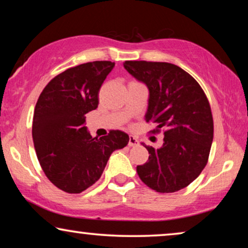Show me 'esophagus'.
I'll return each instance as SVG.
<instances>
[{
	"instance_id": "obj_1",
	"label": "esophagus",
	"mask_w": 248,
	"mask_h": 248,
	"mask_svg": "<svg viewBox=\"0 0 248 248\" xmlns=\"http://www.w3.org/2000/svg\"><path fill=\"white\" fill-rule=\"evenodd\" d=\"M138 144H139L138 139L134 138L133 135H130V137H128V145H130V147H134V145H138Z\"/></svg>"
}]
</instances>
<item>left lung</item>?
Here are the masks:
<instances>
[{"instance_id": "8db88e82", "label": "left lung", "mask_w": 248, "mask_h": 248, "mask_svg": "<svg viewBox=\"0 0 248 248\" xmlns=\"http://www.w3.org/2000/svg\"><path fill=\"white\" fill-rule=\"evenodd\" d=\"M127 72L147 84V123L152 133L164 128V144L149 151L137 167L139 177L159 193H174L198 178L208 164L213 140V118L204 91L191 74L166 62L125 61Z\"/></svg>"}]
</instances>
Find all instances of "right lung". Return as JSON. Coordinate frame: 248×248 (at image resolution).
I'll return each instance as SVG.
<instances>
[{
  "mask_svg": "<svg viewBox=\"0 0 248 248\" xmlns=\"http://www.w3.org/2000/svg\"><path fill=\"white\" fill-rule=\"evenodd\" d=\"M115 65L94 61L70 67L53 78L37 100L32 139L47 178L71 194L83 192L100 178L113 151L128 143V135L110 130L93 138L86 115L99 104V90Z\"/></svg>",
  "mask_w": 248,
  "mask_h": 248,
  "instance_id": "1",
  "label": "right lung"
}]
</instances>
